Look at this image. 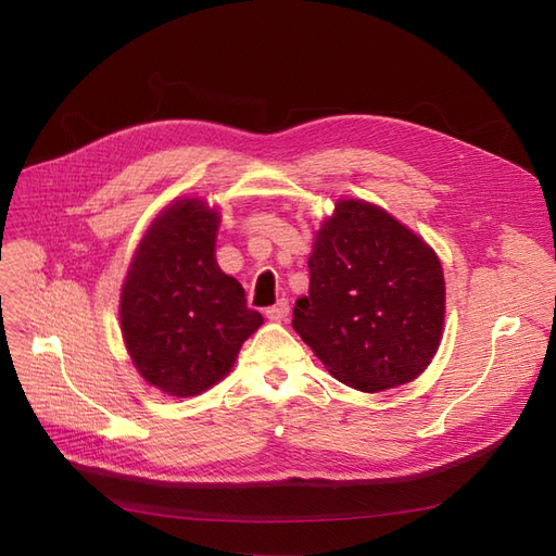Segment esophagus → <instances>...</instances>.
<instances>
[{"label": "esophagus", "mask_w": 556, "mask_h": 556, "mask_svg": "<svg viewBox=\"0 0 556 556\" xmlns=\"http://www.w3.org/2000/svg\"><path fill=\"white\" fill-rule=\"evenodd\" d=\"M288 315H290V304L285 299H280L276 306L266 308V317L274 319V323H285V319H288Z\"/></svg>", "instance_id": "obj_1"}]
</instances>
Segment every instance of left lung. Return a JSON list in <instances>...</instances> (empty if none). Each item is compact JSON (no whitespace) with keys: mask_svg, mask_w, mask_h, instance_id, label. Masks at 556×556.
Returning <instances> with one entry per match:
<instances>
[{"mask_svg":"<svg viewBox=\"0 0 556 556\" xmlns=\"http://www.w3.org/2000/svg\"><path fill=\"white\" fill-rule=\"evenodd\" d=\"M308 271L292 327L336 380L374 394L431 364L443 339V266L394 215L339 199L315 233Z\"/></svg>","mask_w":556,"mask_h":556,"instance_id":"8db88e82","label":"left lung"}]
</instances>
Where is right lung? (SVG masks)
Masks as SVG:
<instances>
[{
	"label": "right lung",
	"mask_w": 556,
	"mask_h": 556,
	"mask_svg": "<svg viewBox=\"0 0 556 556\" xmlns=\"http://www.w3.org/2000/svg\"><path fill=\"white\" fill-rule=\"evenodd\" d=\"M220 213L182 197L160 211L134 250L121 292V329L139 376L169 396L220 382L264 317L215 262Z\"/></svg>",
	"instance_id": "right-lung-1"
}]
</instances>
